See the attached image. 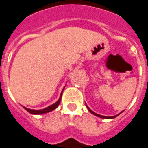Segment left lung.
<instances>
[{"instance_id": "left-lung-1", "label": "left lung", "mask_w": 148, "mask_h": 148, "mask_svg": "<svg viewBox=\"0 0 148 148\" xmlns=\"http://www.w3.org/2000/svg\"><path fill=\"white\" fill-rule=\"evenodd\" d=\"M87 108H88V111H89V112H90L92 113V114H93V115H95V116H98V117H100V118H103V119H113V118H115V117H116V116H118V115H117V116H100V115H98V114H96V113L93 112L90 109V108H89L88 106H87Z\"/></svg>"}]
</instances>
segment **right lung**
<instances>
[{
  "instance_id": "right-lung-1",
  "label": "right lung",
  "mask_w": 148,
  "mask_h": 148,
  "mask_svg": "<svg viewBox=\"0 0 148 148\" xmlns=\"http://www.w3.org/2000/svg\"><path fill=\"white\" fill-rule=\"evenodd\" d=\"M62 92H61V95H60V99L58 101H56L55 103H53L52 105L49 106L48 108H44V109L41 110H33V109H29V108H25L29 113H31V114H36V115H40V114H45V113L49 112H52V110L56 109L60 104V99H61V96H62Z\"/></svg>"
}]
</instances>
